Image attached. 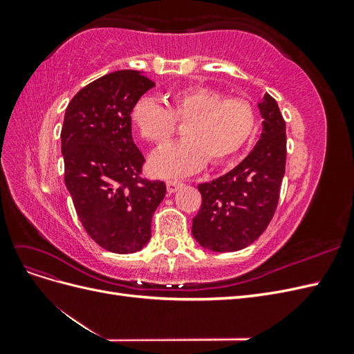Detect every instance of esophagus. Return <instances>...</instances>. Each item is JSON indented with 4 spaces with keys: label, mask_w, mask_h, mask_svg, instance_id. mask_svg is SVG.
<instances>
[{
    "label": "esophagus",
    "mask_w": 354,
    "mask_h": 354,
    "mask_svg": "<svg viewBox=\"0 0 354 354\" xmlns=\"http://www.w3.org/2000/svg\"><path fill=\"white\" fill-rule=\"evenodd\" d=\"M183 186V183L181 181H177V180H168L167 181V192L168 194H174V192H177L178 187Z\"/></svg>",
    "instance_id": "34e87169"
}]
</instances>
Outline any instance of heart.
<instances>
[{
	"instance_id": "1",
	"label": "heart",
	"mask_w": 354,
	"mask_h": 354,
	"mask_svg": "<svg viewBox=\"0 0 354 354\" xmlns=\"http://www.w3.org/2000/svg\"><path fill=\"white\" fill-rule=\"evenodd\" d=\"M131 122L146 142L162 146L176 133V122L186 124V140L169 145L151 158L159 177L196 173L209 159L221 164L236 155L255 131L254 106L242 99H226L220 91L192 87L169 95L167 106L143 97L131 111Z\"/></svg>"
}]
</instances>
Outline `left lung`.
Wrapping results in <instances>:
<instances>
[{
  "mask_svg": "<svg viewBox=\"0 0 354 354\" xmlns=\"http://www.w3.org/2000/svg\"><path fill=\"white\" fill-rule=\"evenodd\" d=\"M260 140L242 162L198 186L202 203L192 221L201 246L216 252L239 251L261 236L274 216L286 162V125L276 100L264 94Z\"/></svg>",
  "mask_w": 354,
  "mask_h": 354,
  "instance_id": "obj_1",
  "label": "left lung"
}]
</instances>
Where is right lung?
Segmentation results:
<instances>
[{"label": "right lung", "mask_w": 354, "mask_h": 354, "mask_svg": "<svg viewBox=\"0 0 354 354\" xmlns=\"http://www.w3.org/2000/svg\"><path fill=\"white\" fill-rule=\"evenodd\" d=\"M155 82L138 71H116L81 88L62 127L65 185L88 236L116 254L151 241L164 181L142 178L145 158L133 142L131 111Z\"/></svg>", "instance_id": "right-lung-1"}]
</instances>
